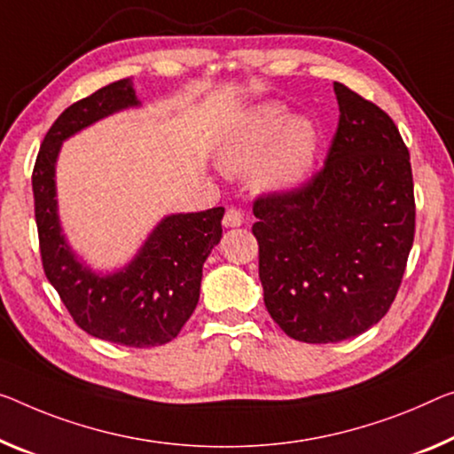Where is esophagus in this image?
I'll return each mask as SVG.
<instances>
[{
  "label": "esophagus",
  "mask_w": 454,
  "mask_h": 454,
  "mask_svg": "<svg viewBox=\"0 0 454 454\" xmlns=\"http://www.w3.org/2000/svg\"><path fill=\"white\" fill-rule=\"evenodd\" d=\"M243 213L239 208H227L225 217H223V225L225 227H241L243 225Z\"/></svg>",
  "instance_id": "esophagus-1"
}]
</instances>
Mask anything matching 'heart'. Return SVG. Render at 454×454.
<instances>
[{
    "label": "heart",
    "mask_w": 454,
    "mask_h": 454,
    "mask_svg": "<svg viewBox=\"0 0 454 454\" xmlns=\"http://www.w3.org/2000/svg\"><path fill=\"white\" fill-rule=\"evenodd\" d=\"M320 148L318 125L294 115L288 106L266 101L254 106L229 125L217 144L227 170H247L260 192H288L310 176Z\"/></svg>",
    "instance_id": "1"
}]
</instances>
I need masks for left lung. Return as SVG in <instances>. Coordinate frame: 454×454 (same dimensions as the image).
Instances as JSON below:
<instances>
[{
    "label": "left lung",
    "mask_w": 454,
    "mask_h": 454,
    "mask_svg": "<svg viewBox=\"0 0 454 454\" xmlns=\"http://www.w3.org/2000/svg\"><path fill=\"white\" fill-rule=\"evenodd\" d=\"M323 170L257 199L254 231L270 317L302 343H339L392 306L414 241L410 154L387 114L340 82Z\"/></svg>",
    "instance_id": "1"
}]
</instances>
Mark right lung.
Masks as SVG:
<instances>
[{"instance_id": "add662e5", "label": "right lung", "mask_w": 454, "mask_h": 454, "mask_svg": "<svg viewBox=\"0 0 454 454\" xmlns=\"http://www.w3.org/2000/svg\"><path fill=\"white\" fill-rule=\"evenodd\" d=\"M142 107L131 79L95 90L60 114L42 142L32 174L42 266L74 323L125 347L172 340L197 309L203 263L223 237L225 208L164 215L121 268L95 270L68 243L59 215L57 162L62 144L125 109Z\"/></svg>"}]
</instances>
